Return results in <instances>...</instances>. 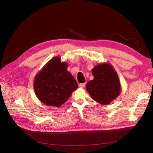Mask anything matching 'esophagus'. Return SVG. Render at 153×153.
Masks as SVG:
<instances>
[{"mask_svg": "<svg viewBox=\"0 0 153 153\" xmlns=\"http://www.w3.org/2000/svg\"><path fill=\"white\" fill-rule=\"evenodd\" d=\"M85 85V83H83V84H80L79 85H78V86H79V87L80 88H84Z\"/></svg>", "mask_w": 153, "mask_h": 153, "instance_id": "esophagus-1", "label": "esophagus"}]
</instances>
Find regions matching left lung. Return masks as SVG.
Wrapping results in <instances>:
<instances>
[{
    "instance_id": "left-lung-1",
    "label": "left lung",
    "mask_w": 153,
    "mask_h": 153,
    "mask_svg": "<svg viewBox=\"0 0 153 153\" xmlns=\"http://www.w3.org/2000/svg\"><path fill=\"white\" fill-rule=\"evenodd\" d=\"M94 79L88 82L85 88L92 99L106 105L121 94V85L117 72L112 64L103 62L92 69Z\"/></svg>"
}]
</instances>
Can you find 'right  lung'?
Here are the masks:
<instances>
[{"label":"right lung","instance_id":"obj_1","mask_svg":"<svg viewBox=\"0 0 153 153\" xmlns=\"http://www.w3.org/2000/svg\"><path fill=\"white\" fill-rule=\"evenodd\" d=\"M68 64L55 56L36 74L34 90L37 98L48 106L59 107L78 88L77 82L67 68Z\"/></svg>","mask_w":153,"mask_h":153}]
</instances>
